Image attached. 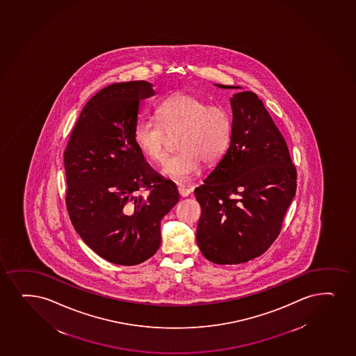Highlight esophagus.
Returning a JSON list of instances; mask_svg holds the SVG:
<instances>
[{
	"mask_svg": "<svg viewBox=\"0 0 356 356\" xmlns=\"http://www.w3.org/2000/svg\"><path fill=\"white\" fill-rule=\"evenodd\" d=\"M177 191H179V194H180L182 197H188L191 192H192V189L187 188V187H184V186H180V187L177 188Z\"/></svg>",
	"mask_w": 356,
	"mask_h": 356,
	"instance_id": "obj_1",
	"label": "esophagus"
}]
</instances>
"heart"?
Wrapping results in <instances>:
<instances>
[{
    "label": "heart",
    "instance_id": "heart-1",
    "mask_svg": "<svg viewBox=\"0 0 356 356\" xmlns=\"http://www.w3.org/2000/svg\"><path fill=\"white\" fill-rule=\"evenodd\" d=\"M159 122L139 120L134 127V139L143 155L154 163L167 157V136L179 134L177 152L162 169L169 180L184 184L200 170L201 161L213 164L222 159L230 143L232 122L225 109L209 106L202 99L188 94L169 97L156 112Z\"/></svg>",
    "mask_w": 356,
    "mask_h": 356
}]
</instances>
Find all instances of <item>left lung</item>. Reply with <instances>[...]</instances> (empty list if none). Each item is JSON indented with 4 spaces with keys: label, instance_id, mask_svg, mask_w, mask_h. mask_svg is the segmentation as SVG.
I'll return each mask as SVG.
<instances>
[{
    "label": "left lung",
    "instance_id": "8db88e82",
    "mask_svg": "<svg viewBox=\"0 0 356 356\" xmlns=\"http://www.w3.org/2000/svg\"><path fill=\"white\" fill-rule=\"evenodd\" d=\"M230 99L232 134L225 154L194 191L201 206L197 243L217 264L262 255L279 236L297 189L289 147L264 102L242 87Z\"/></svg>",
    "mask_w": 356,
    "mask_h": 356
}]
</instances>
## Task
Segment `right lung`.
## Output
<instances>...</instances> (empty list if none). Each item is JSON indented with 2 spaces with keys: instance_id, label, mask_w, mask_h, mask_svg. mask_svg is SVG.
Wrapping results in <instances>:
<instances>
[{
  "instance_id": "add662e5",
  "label": "right lung",
  "mask_w": 356,
  "mask_h": 356,
  "mask_svg": "<svg viewBox=\"0 0 356 356\" xmlns=\"http://www.w3.org/2000/svg\"><path fill=\"white\" fill-rule=\"evenodd\" d=\"M154 84H111L86 104L64 152L72 225L108 262L134 266L161 245V222L179 202L172 181L147 163L134 139L139 106ZM150 188L147 196L138 194Z\"/></svg>"
}]
</instances>
